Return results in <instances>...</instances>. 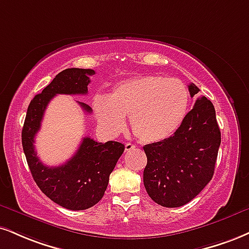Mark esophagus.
<instances>
[{"instance_id": "34e87169", "label": "esophagus", "mask_w": 249, "mask_h": 249, "mask_svg": "<svg viewBox=\"0 0 249 249\" xmlns=\"http://www.w3.org/2000/svg\"><path fill=\"white\" fill-rule=\"evenodd\" d=\"M134 147H136V146H134L133 143H131V142H127V143H125V151H126V152L131 151V149H133Z\"/></svg>"}]
</instances>
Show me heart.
<instances>
[{
    "mask_svg": "<svg viewBox=\"0 0 249 249\" xmlns=\"http://www.w3.org/2000/svg\"><path fill=\"white\" fill-rule=\"evenodd\" d=\"M189 91L181 80L140 75L117 83L111 94L95 95L92 107L100 126L121 132L128 115L131 130L140 142H159L173 136L183 123Z\"/></svg>",
    "mask_w": 249,
    "mask_h": 249,
    "instance_id": "b5f03b06",
    "label": "heart"
}]
</instances>
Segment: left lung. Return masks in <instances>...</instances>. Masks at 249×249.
I'll return each instance as SVG.
<instances>
[{"label": "left lung", "mask_w": 249, "mask_h": 249, "mask_svg": "<svg viewBox=\"0 0 249 249\" xmlns=\"http://www.w3.org/2000/svg\"><path fill=\"white\" fill-rule=\"evenodd\" d=\"M188 88L191 97L199 91L194 83ZM220 140L213 104L202 96L172 137L143 146L147 157L143 185L148 196L166 208L189 203L213 176Z\"/></svg>", "instance_id": "left-lung-1"}]
</instances>
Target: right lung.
I'll return each mask as SVG.
<instances>
[{
    "mask_svg": "<svg viewBox=\"0 0 249 249\" xmlns=\"http://www.w3.org/2000/svg\"><path fill=\"white\" fill-rule=\"evenodd\" d=\"M94 74L95 71L83 68L60 71L41 94L36 95L30 102L22 130L24 154L39 189L56 204L73 211L86 210L102 199L110 174L124 152V145L118 142H97L85 137L76 153L67 162L47 167L37 157L35 137L50 101L58 94L86 95L90 83L89 76ZM79 104L86 112H91L89 106L82 102Z\"/></svg>",
    "mask_w": 249,
    "mask_h": 249,
    "instance_id": "add662e5",
    "label": "right lung"
}]
</instances>
